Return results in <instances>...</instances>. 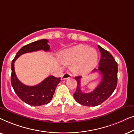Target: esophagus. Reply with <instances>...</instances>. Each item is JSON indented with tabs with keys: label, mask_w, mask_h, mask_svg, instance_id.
<instances>
[{
	"label": "esophagus",
	"mask_w": 134,
	"mask_h": 134,
	"mask_svg": "<svg viewBox=\"0 0 134 134\" xmlns=\"http://www.w3.org/2000/svg\"><path fill=\"white\" fill-rule=\"evenodd\" d=\"M70 77H71V74L70 73L66 72L65 74H63V76H62V80H65Z\"/></svg>",
	"instance_id": "esophagus-1"
}]
</instances>
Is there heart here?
I'll list each match as a JSON object with an SVG mask.
<instances>
[{"instance_id": "heart-1", "label": "heart", "mask_w": 134, "mask_h": 134, "mask_svg": "<svg viewBox=\"0 0 134 134\" xmlns=\"http://www.w3.org/2000/svg\"><path fill=\"white\" fill-rule=\"evenodd\" d=\"M60 59L66 65L74 63L72 69L74 72L84 74L90 71L96 66L98 55L94 49L79 45L63 51L60 54Z\"/></svg>"}]
</instances>
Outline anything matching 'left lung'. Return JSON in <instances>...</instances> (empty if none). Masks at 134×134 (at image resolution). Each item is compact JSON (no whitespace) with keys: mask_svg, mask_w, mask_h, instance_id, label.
<instances>
[{"mask_svg":"<svg viewBox=\"0 0 134 134\" xmlns=\"http://www.w3.org/2000/svg\"><path fill=\"white\" fill-rule=\"evenodd\" d=\"M98 48L100 52V59L98 68L94 69V71L100 72L102 80L98 87L90 93H83L80 89L82 77H75L77 85L74 98L83 105L94 107L100 105L111 96L117 85L118 64L110 53L100 46H98Z\"/></svg>","mask_w":134,"mask_h":134,"instance_id":"8db88e82","label":"left lung"}]
</instances>
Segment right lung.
Returning a JSON list of instances; mask_svg holds the SVG:
<instances>
[{
    "label": "right lung",
    "instance_id": "right-lung-1",
    "mask_svg": "<svg viewBox=\"0 0 134 134\" xmlns=\"http://www.w3.org/2000/svg\"><path fill=\"white\" fill-rule=\"evenodd\" d=\"M47 42V40L43 39L24 46L17 52L12 63L11 83L14 92L23 101L30 105L40 106L49 103L53 98L57 86L61 81V78L50 76L36 85H25L16 77L14 63L19 57L25 53L40 50L49 51L50 47Z\"/></svg>",
    "mask_w": 134,
    "mask_h": 134
}]
</instances>
